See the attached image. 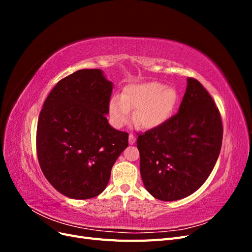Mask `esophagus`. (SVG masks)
<instances>
[{"mask_svg":"<svg viewBox=\"0 0 252 252\" xmlns=\"http://www.w3.org/2000/svg\"><path fill=\"white\" fill-rule=\"evenodd\" d=\"M134 143H135V136L132 133H130V134H129V144L133 145Z\"/></svg>","mask_w":252,"mask_h":252,"instance_id":"esophagus-1","label":"esophagus"}]
</instances>
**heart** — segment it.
Returning <instances> with one entry per match:
<instances>
[{"label":"heart","instance_id":"1","mask_svg":"<svg viewBox=\"0 0 252 252\" xmlns=\"http://www.w3.org/2000/svg\"><path fill=\"white\" fill-rule=\"evenodd\" d=\"M178 91L158 82H147L128 86L122 98L112 97L109 103L110 119L114 126L126 125L136 110L135 122L145 129L165 124L175 109Z\"/></svg>","mask_w":252,"mask_h":252}]
</instances>
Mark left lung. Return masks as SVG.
<instances>
[{
  "label": "left lung",
  "mask_w": 252,
  "mask_h": 252,
  "mask_svg": "<svg viewBox=\"0 0 252 252\" xmlns=\"http://www.w3.org/2000/svg\"><path fill=\"white\" fill-rule=\"evenodd\" d=\"M222 140V119L211 95L199 81L187 78L179 112L136 140L145 188L166 202L192 194L211 173Z\"/></svg>",
  "instance_id": "8db88e82"
}]
</instances>
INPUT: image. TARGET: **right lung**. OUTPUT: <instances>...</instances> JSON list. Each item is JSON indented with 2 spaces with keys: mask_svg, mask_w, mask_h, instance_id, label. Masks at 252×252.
<instances>
[{
  "mask_svg": "<svg viewBox=\"0 0 252 252\" xmlns=\"http://www.w3.org/2000/svg\"><path fill=\"white\" fill-rule=\"evenodd\" d=\"M113 85L101 69H81L58 82L45 100L36 129V154L45 178L59 192L87 200L107 186L128 133L106 114Z\"/></svg>",
  "mask_w": 252,
  "mask_h": 252,
  "instance_id": "right-lung-1",
  "label": "right lung"
}]
</instances>
